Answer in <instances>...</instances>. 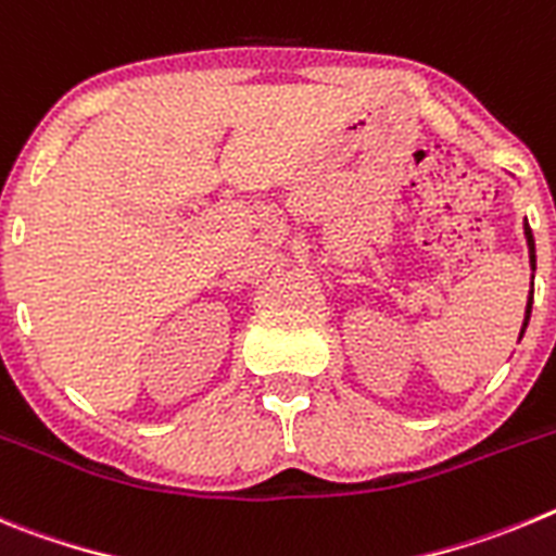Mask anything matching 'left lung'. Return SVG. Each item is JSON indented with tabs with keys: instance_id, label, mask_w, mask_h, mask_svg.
I'll list each match as a JSON object with an SVG mask.
<instances>
[{
	"instance_id": "obj_1",
	"label": "left lung",
	"mask_w": 556,
	"mask_h": 556,
	"mask_svg": "<svg viewBox=\"0 0 556 556\" xmlns=\"http://www.w3.org/2000/svg\"><path fill=\"white\" fill-rule=\"evenodd\" d=\"M523 235H527V247H529V266H532V271H534V238H532V229H529V224H523ZM532 279H534V274H532ZM529 315H532V290H529L527 313H523V327H521V334H518V340H521L523 332H527Z\"/></svg>"
}]
</instances>
